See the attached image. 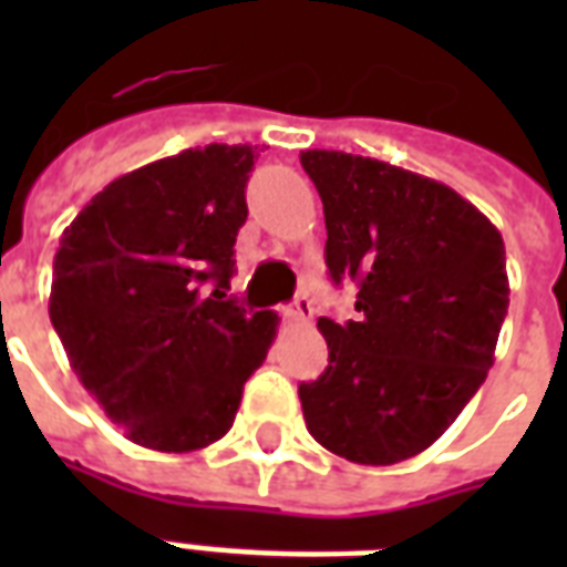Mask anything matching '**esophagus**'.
<instances>
[{"label": "esophagus", "mask_w": 567, "mask_h": 567, "mask_svg": "<svg viewBox=\"0 0 567 567\" xmlns=\"http://www.w3.org/2000/svg\"><path fill=\"white\" fill-rule=\"evenodd\" d=\"M288 318L291 320H311L315 318V302L306 291L297 293V300L291 302V309H288Z\"/></svg>", "instance_id": "obj_1"}]
</instances>
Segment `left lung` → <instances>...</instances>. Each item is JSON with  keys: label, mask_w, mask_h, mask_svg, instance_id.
<instances>
[{"label": "left lung", "mask_w": 567, "mask_h": 567, "mask_svg": "<svg viewBox=\"0 0 567 567\" xmlns=\"http://www.w3.org/2000/svg\"><path fill=\"white\" fill-rule=\"evenodd\" d=\"M327 217L332 282L353 279L355 320L320 318L329 364L302 382L306 426L359 465L417 456L456 421L509 309L501 231L453 188L394 164L306 150Z\"/></svg>", "instance_id": "left-lung-1"}]
</instances>
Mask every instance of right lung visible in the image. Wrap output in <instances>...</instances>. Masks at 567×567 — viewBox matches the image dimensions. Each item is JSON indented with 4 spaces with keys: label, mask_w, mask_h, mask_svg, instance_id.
Listing matches in <instances>:
<instances>
[{
    "label": "right lung",
    "mask_w": 567,
    "mask_h": 567,
    "mask_svg": "<svg viewBox=\"0 0 567 567\" xmlns=\"http://www.w3.org/2000/svg\"><path fill=\"white\" fill-rule=\"evenodd\" d=\"M252 164L247 144L185 150L111 182L61 235L49 318L79 382L141 447L223 439L274 344L276 311L226 293Z\"/></svg>",
    "instance_id": "1"
}]
</instances>
